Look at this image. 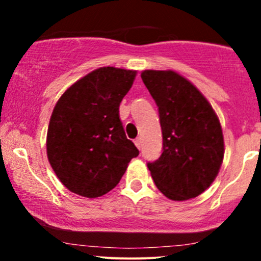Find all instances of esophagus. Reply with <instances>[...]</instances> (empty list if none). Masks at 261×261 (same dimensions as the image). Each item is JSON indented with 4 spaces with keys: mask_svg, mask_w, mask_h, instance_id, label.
<instances>
[{
    "mask_svg": "<svg viewBox=\"0 0 261 261\" xmlns=\"http://www.w3.org/2000/svg\"><path fill=\"white\" fill-rule=\"evenodd\" d=\"M135 145H136V147L141 149V147H142V140H141V137H137L136 140H135Z\"/></svg>",
    "mask_w": 261,
    "mask_h": 261,
    "instance_id": "34e87169",
    "label": "esophagus"
}]
</instances>
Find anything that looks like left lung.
Returning a JSON list of instances; mask_svg holds the SVG:
<instances>
[{
	"label": "left lung",
	"instance_id": "8db88e82",
	"mask_svg": "<svg viewBox=\"0 0 261 261\" xmlns=\"http://www.w3.org/2000/svg\"><path fill=\"white\" fill-rule=\"evenodd\" d=\"M160 113L163 152L147 163L155 187L170 200L199 196L214 182L224 155L222 127L211 104L175 71L141 73Z\"/></svg>",
	"mask_w": 261,
	"mask_h": 261
}]
</instances>
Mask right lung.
<instances>
[{
  "label": "right lung",
  "mask_w": 261,
  "mask_h": 261,
  "mask_svg": "<svg viewBox=\"0 0 261 261\" xmlns=\"http://www.w3.org/2000/svg\"><path fill=\"white\" fill-rule=\"evenodd\" d=\"M136 73L110 66L97 68L66 89L54 108L47 160L60 181L77 195L94 199L109 193L139 155L119 116Z\"/></svg>",
  "instance_id": "right-lung-1"
}]
</instances>
